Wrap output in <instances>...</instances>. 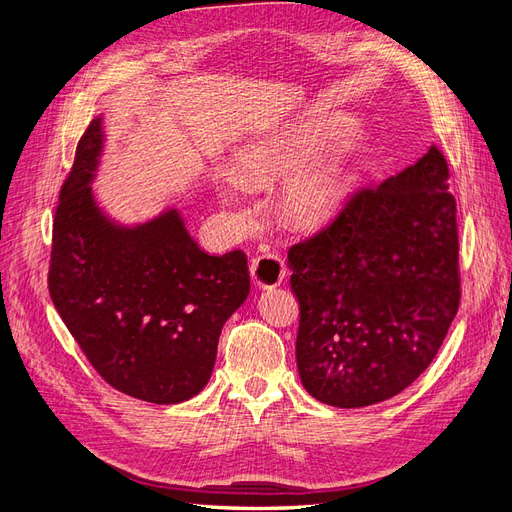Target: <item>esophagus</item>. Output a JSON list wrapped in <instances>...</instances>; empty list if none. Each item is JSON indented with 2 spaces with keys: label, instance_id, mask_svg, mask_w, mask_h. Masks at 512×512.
<instances>
[{
  "label": "esophagus",
  "instance_id": "obj_1",
  "mask_svg": "<svg viewBox=\"0 0 512 512\" xmlns=\"http://www.w3.org/2000/svg\"><path fill=\"white\" fill-rule=\"evenodd\" d=\"M250 273H252L254 284L260 288L280 286L284 282V275H286L284 258L273 254V252L260 254L250 262Z\"/></svg>",
  "mask_w": 512,
  "mask_h": 512
}]
</instances>
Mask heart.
<instances>
[{
	"mask_svg": "<svg viewBox=\"0 0 512 512\" xmlns=\"http://www.w3.org/2000/svg\"><path fill=\"white\" fill-rule=\"evenodd\" d=\"M312 132H297L280 141L258 143L241 151L235 162V177L243 183H267L280 177L314 149ZM350 190L344 158H324L294 177L282 198L286 218L297 226H318L342 207Z\"/></svg>",
	"mask_w": 512,
	"mask_h": 512,
	"instance_id": "b5f03b06",
	"label": "heart"
}]
</instances>
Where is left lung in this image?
Masks as SVG:
<instances>
[{"label": "left lung", "instance_id": "obj_1", "mask_svg": "<svg viewBox=\"0 0 512 512\" xmlns=\"http://www.w3.org/2000/svg\"><path fill=\"white\" fill-rule=\"evenodd\" d=\"M438 145L288 250L307 393L363 408L410 386L438 354L461 299L457 203Z\"/></svg>", "mask_w": 512, "mask_h": 512}]
</instances>
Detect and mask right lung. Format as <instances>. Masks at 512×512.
<instances>
[{
    "mask_svg": "<svg viewBox=\"0 0 512 512\" xmlns=\"http://www.w3.org/2000/svg\"><path fill=\"white\" fill-rule=\"evenodd\" d=\"M100 147L94 119L59 192L49 294L104 382L149 404H179L211 378L224 322L250 292L247 258L200 250L177 211L113 226L89 188Z\"/></svg>",
    "mask_w": 512,
    "mask_h": 512,
    "instance_id": "1",
    "label": "right lung"
}]
</instances>
